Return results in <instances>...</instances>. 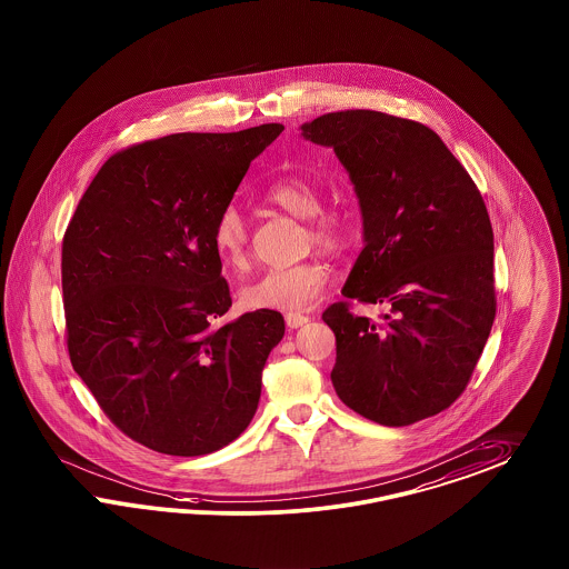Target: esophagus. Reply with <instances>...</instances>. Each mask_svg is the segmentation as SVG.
<instances>
[{
    "instance_id": "1",
    "label": "esophagus",
    "mask_w": 569,
    "mask_h": 569,
    "mask_svg": "<svg viewBox=\"0 0 569 569\" xmlns=\"http://www.w3.org/2000/svg\"><path fill=\"white\" fill-rule=\"evenodd\" d=\"M286 323H288V328H302L305 323H309V317L307 315L300 313H286Z\"/></svg>"
}]
</instances>
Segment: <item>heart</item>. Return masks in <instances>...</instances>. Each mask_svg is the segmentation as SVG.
<instances>
[{
	"label": "heart",
	"instance_id": "b5f03b06",
	"mask_svg": "<svg viewBox=\"0 0 569 569\" xmlns=\"http://www.w3.org/2000/svg\"><path fill=\"white\" fill-rule=\"evenodd\" d=\"M264 201L288 214L307 218V243H315L326 252H340L351 237L349 216L338 210L321 212V197L309 180L286 177L274 180L264 191ZM212 246L220 262L241 271L250 260V229L246 218L236 208L222 210L212 229ZM330 269L319 258L298 262L292 267L267 269L241 290V300L250 309L298 311L326 290Z\"/></svg>",
	"mask_w": 569,
	"mask_h": 569
}]
</instances>
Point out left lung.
Returning <instances> with one entry per match:
<instances>
[{"label":"left lung","instance_id":"obj_1","mask_svg":"<svg viewBox=\"0 0 569 569\" xmlns=\"http://www.w3.org/2000/svg\"><path fill=\"white\" fill-rule=\"evenodd\" d=\"M332 147L359 197L366 248L342 296L385 303L380 322L333 302L332 385L385 427L443 412L462 395L496 317L490 216L462 163L431 128L380 111H338L302 126Z\"/></svg>","mask_w":569,"mask_h":569}]
</instances>
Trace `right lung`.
<instances>
[{"label":"right lung","mask_w":569,"mask_h":569,"mask_svg":"<svg viewBox=\"0 0 569 569\" xmlns=\"http://www.w3.org/2000/svg\"><path fill=\"white\" fill-rule=\"evenodd\" d=\"M281 123L182 132L109 157L62 237L73 370L119 431L170 456L229 446L254 418L262 368L283 338L271 309L216 328L231 292L216 218Z\"/></svg>","instance_id":"1"}]
</instances>
